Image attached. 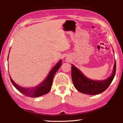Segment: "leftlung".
<instances>
[{
	"mask_svg": "<svg viewBox=\"0 0 123 123\" xmlns=\"http://www.w3.org/2000/svg\"><path fill=\"white\" fill-rule=\"evenodd\" d=\"M116 63L114 62L112 74L109 78L102 81L92 80L86 78L74 65H72V78L74 86L78 91L84 94L96 95L105 91L111 84L115 76Z\"/></svg>",
	"mask_w": 123,
	"mask_h": 123,
	"instance_id": "left-lung-1",
	"label": "left lung"
}]
</instances>
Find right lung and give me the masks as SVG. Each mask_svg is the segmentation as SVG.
Here are the masks:
<instances>
[{
    "label": "right lung",
    "instance_id": "add662e5",
    "mask_svg": "<svg viewBox=\"0 0 123 123\" xmlns=\"http://www.w3.org/2000/svg\"><path fill=\"white\" fill-rule=\"evenodd\" d=\"M8 57H9V56H8ZM62 60H60L52 68V69L51 70L50 72L49 73V74L47 77V78L42 82L38 85V86L35 87H32V88H24V87L18 86L17 84H16L12 80L11 76L9 75L10 80H11L12 84L16 87V88L24 95H26L27 97L32 98L40 97L43 95L47 94L51 89L52 84H53L54 76L55 75L56 72L57 71L58 69H59L60 67L62 65Z\"/></svg>",
    "mask_w": 123,
    "mask_h": 123
}]
</instances>
